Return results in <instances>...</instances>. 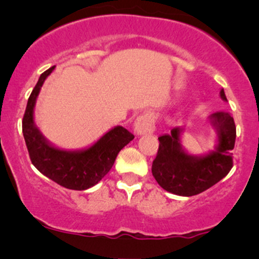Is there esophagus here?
Returning a JSON list of instances; mask_svg holds the SVG:
<instances>
[{"mask_svg": "<svg viewBox=\"0 0 259 259\" xmlns=\"http://www.w3.org/2000/svg\"><path fill=\"white\" fill-rule=\"evenodd\" d=\"M134 130L138 135H144L147 133H153L154 130V118L151 113H145L140 115L134 124Z\"/></svg>", "mask_w": 259, "mask_h": 259, "instance_id": "esophagus-1", "label": "esophagus"}]
</instances>
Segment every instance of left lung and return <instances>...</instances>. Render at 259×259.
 Returning <instances> with one entry per match:
<instances>
[{"mask_svg": "<svg viewBox=\"0 0 259 259\" xmlns=\"http://www.w3.org/2000/svg\"><path fill=\"white\" fill-rule=\"evenodd\" d=\"M221 97L227 101L224 90ZM210 121L218 130L219 144L215 152L202 158L189 156L180 147V127L170 135L158 138L159 146L152 163V174L159 186L179 196H195L206 191L227 177L233 168V150L236 126L229 112L213 113Z\"/></svg>", "mask_w": 259, "mask_h": 259, "instance_id": "left-lung-1", "label": "left lung"}]
</instances>
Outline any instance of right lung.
<instances>
[{
	"mask_svg": "<svg viewBox=\"0 0 259 259\" xmlns=\"http://www.w3.org/2000/svg\"><path fill=\"white\" fill-rule=\"evenodd\" d=\"M55 65L44 72L28 100L23 117V135L34 167L58 185L70 190H86L96 185L111 170L119 151L134 139L123 126L103 135L94 146L80 152H67L47 144L34 125V106L45 79Z\"/></svg>",
	"mask_w": 259,
	"mask_h": 259,
	"instance_id": "right-lung-1",
	"label": "right lung"
}]
</instances>
